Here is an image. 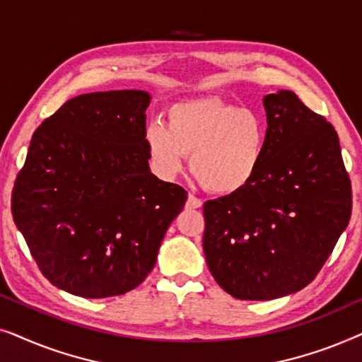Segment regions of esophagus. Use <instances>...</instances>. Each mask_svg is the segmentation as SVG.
<instances>
[{
	"label": "esophagus",
	"mask_w": 362,
	"mask_h": 362,
	"mask_svg": "<svg viewBox=\"0 0 362 362\" xmlns=\"http://www.w3.org/2000/svg\"><path fill=\"white\" fill-rule=\"evenodd\" d=\"M201 206H202V201L199 199V197H196V196H192V194L187 196V201H186L187 209H199Z\"/></svg>",
	"instance_id": "34e87169"
}]
</instances>
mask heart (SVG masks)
Segmentation results:
<instances>
[{
  "mask_svg": "<svg viewBox=\"0 0 362 362\" xmlns=\"http://www.w3.org/2000/svg\"><path fill=\"white\" fill-rule=\"evenodd\" d=\"M168 127L151 123L146 143L158 173L173 177L187 155L192 176L209 192L230 196L254 180L264 160L267 122L259 112L216 97L173 103Z\"/></svg>",
  "mask_w": 362,
  "mask_h": 362,
  "instance_id": "1",
  "label": "heart"
}]
</instances>
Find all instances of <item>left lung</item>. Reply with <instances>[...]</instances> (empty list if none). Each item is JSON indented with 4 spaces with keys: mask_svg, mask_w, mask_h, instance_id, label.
I'll return each mask as SVG.
<instances>
[{
    "mask_svg": "<svg viewBox=\"0 0 362 362\" xmlns=\"http://www.w3.org/2000/svg\"><path fill=\"white\" fill-rule=\"evenodd\" d=\"M267 145L247 187L204 204L202 247L221 288L274 300L305 288L351 217L338 133L291 90L264 97Z\"/></svg>",
    "mask_w": 362,
    "mask_h": 362,
    "instance_id": "8db88e82",
    "label": "left lung"
}]
</instances>
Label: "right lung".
I'll return each instance as SVG.
<instances>
[{
    "label": "right lung",
    "instance_id": "obj_1",
    "mask_svg": "<svg viewBox=\"0 0 362 362\" xmlns=\"http://www.w3.org/2000/svg\"><path fill=\"white\" fill-rule=\"evenodd\" d=\"M146 90L74 97L34 132L14 181V224L54 286L83 298L130 291L156 264L187 192L150 171Z\"/></svg>",
    "mask_w": 362,
    "mask_h": 362
}]
</instances>
